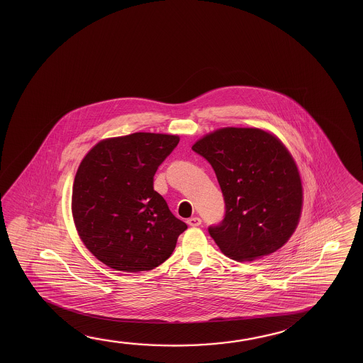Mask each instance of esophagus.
Instances as JSON below:
<instances>
[{"instance_id":"obj_1","label":"esophagus","mask_w":363,"mask_h":363,"mask_svg":"<svg viewBox=\"0 0 363 363\" xmlns=\"http://www.w3.org/2000/svg\"><path fill=\"white\" fill-rule=\"evenodd\" d=\"M202 220L199 216H194L191 219L187 220V224L190 226H199L201 225Z\"/></svg>"}]
</instances>
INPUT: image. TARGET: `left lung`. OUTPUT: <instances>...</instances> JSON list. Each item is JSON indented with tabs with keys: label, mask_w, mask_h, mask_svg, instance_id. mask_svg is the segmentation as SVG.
<instances>
[{
	"label": "left lung",
	"mask_w": 363,
	"mask_h": 363,
	"mask_svg": "<svg viewBox=\"0 0 363 363\" xmlns=\"http://www.w3.org/2000/svg\"><path fill=\"white\" fill-rule=\"evenodd\" d=\"M214 168L225 215L208 233L235 261H253L279 250L296 229L303 184L296 163L271 133L223 128L192 145Z\"/></svg>",
	"instance_id": "left-lung-1"
}]
</instances>
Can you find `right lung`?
Returning <instances> with one entry per match:
<instances>
[{
    "instance_id": "1",
    "label": "right lung",
    "mask_w": 363,
    "mask_h": 363,
    "mask_svg": "<svg viewBox=\"0 0 363 363\" xmlns=\"http://www.w3.org/2000/svg\"><path fill=\"white\" fill-rule=\"evenodd\" d=\"M179 138L134 133L96 144L78 167L72 214L79 238L94 256L124 272L149 271L172 255L187 229L153 189L162 162Z\"/></svg>"
}]
</instances>
